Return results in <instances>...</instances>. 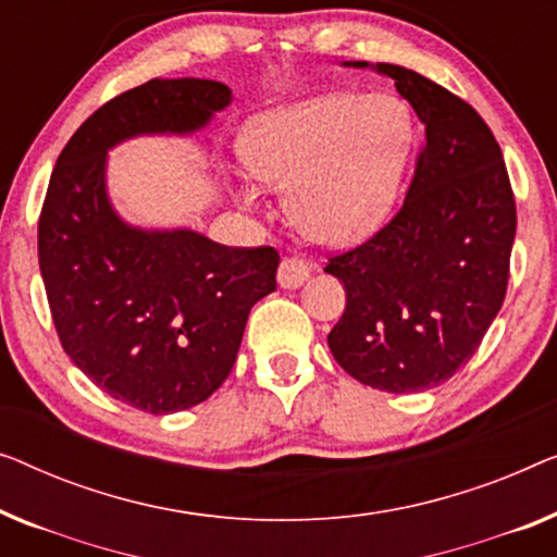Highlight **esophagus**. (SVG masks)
I'll return each instance as SVG.
<instances>
[{
  "instance_id": "obj_1",
  "label": "esophagus",
  "mask_w": 557,
  "mask_h": 557,
  "mask_svg": "<svg viewBox=\"0 0 557 557\" xmlns=\"http://www.w3.org/2000/svg\"><path fill=\"white\" fill-rule=\"evenodd\" d=\"M311 276V265L296 256H286L278 265V284L284 288H298L304 286V281Z\"/></svg>"
}]
</instances>
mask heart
I'll list each match as a JSON object with an SVG mask.
<instances>
[{
    "label": "heart",
    "mask_w": 557,
    "mask_h": 557,
    "mask_svg": "<svg viewBox=\"0 0 557 557\" xmlns=\"http://www.w3.org/2000/svg\"><path fill=\"white\" fill-rule=\"evenodd\" d=\"M412 120L389 95H324L256 115L238 138L251 178L284 188L298 231L351 246L382 228L405 171Z\"/></svg>",
    "instance_id": "1"
}]
</instances>
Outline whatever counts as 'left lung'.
<instances>
[{
  "mask_svg": "<svg viewBox=\"0 0 557 557\" xmlns=\"http://www.w3.org/2000/svg\"><path fill=\"white\" fill-rule=\"evenodd\" d=\"M344 67L392 77L422 120L424 148L401 211L329 259L346 292L329 349L372 389L424 392L467 364L505 301L518 225L510 178L495 135L457 95L399 64Z\"/></svg>",
  "mask_w": 557,
  "mask_h": 557,
  "instance_id": "8db88e82",
  "label": "left lung"
}]
</instances>
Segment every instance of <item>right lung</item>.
Wrapping results in <instances>:
<instances>
[{
    "mask_svg": "<svg viewBox=\"0 0 557 557\" xmlns=\"http://www.w3.org/2000/svg\"><path fill=\"white\" fill-rule=\"evenodd\" d=\"M231 102L228 87L198 77H156L104 102L64 145L39 215L64 351L112 399L150 414L196 407L225 382L253 304L276 292L278 253L127 223L108 193V152L203 131Z\"/></svg>",
    "mask_w": 557,
    "mask_h": 557,
    "instance_id": "1",
    "label": "right lung"
}]
</instances>
